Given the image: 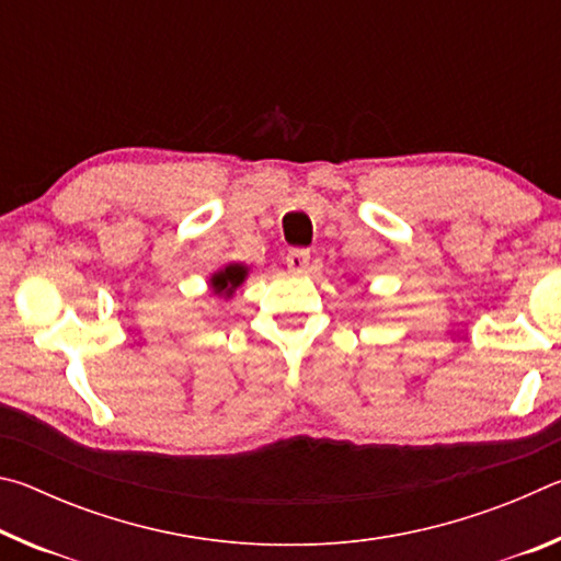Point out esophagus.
I'll use <instances>...</instances> for the list:
<instances>
[{
    "mask_svg": "<svg viewBox=\"0 0 561 561\" xmlns=\"http://www.w3.org/2000/svg\"><path fill=\"white\" fill-rule=\"evenodd\" d=\"M309 260H311L309 250H291V252L287 254V267H289L291 272H307Z\"/></svg>",
    "mask_w": 561,
    "mask_h": 561,
    "instance_id": "obj_1",
    "label": "esophagus"
}]
</instances>
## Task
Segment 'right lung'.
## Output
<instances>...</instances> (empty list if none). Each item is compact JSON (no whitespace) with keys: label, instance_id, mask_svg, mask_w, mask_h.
Segmentation results:
<instances>
[{"label":"right lung","instance_id":"add662e5","mask_svg":"<svg viewBox=\"0 0 561 561\" xmlns=\"http://www.w3.org/2000/svg\"><path fill=\"white\" fill-rule=\"evenodd\" d=\"M247 274H250V267H247V264H242V262H230V264H225L222 270L213 272V277H210V289H213V294H217V297H222V299H232V294H234L237 289H240L242 284H244Z\"/></svg>","mask_w":561,"mask_h":561}]
</instances>
